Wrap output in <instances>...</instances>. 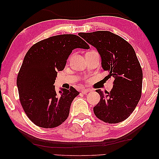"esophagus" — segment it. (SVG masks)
<instances>
[{
    "label": "esophagus",
    "mask_w": 159,
    "mask_h": 159,
    "mask_svg": "<svg viewBox=\"0 0 159 159\" xmlns=\"http://www.w3.org/2000/svg\"><path fill=\"white\" fill-rule=\"evenodd\" d=\"M80 92H81L82 93H83V94H87V93L89 92V90H88V89H85V88H82Z\"/></svg>",
    "instance_id": "1"
}]
</instances>
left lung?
Masks as SVG:
<instances>
[{
	"mask_svg": "<svg viewBox=\"0 0 159 159\" xmlns=\"http://www.w3.org/2000/svg\"><path fill=\"white\" fill-rule=\"evenodd\" d=\"M95 47L101 56L104 71L114 78L112 90H96L99 103L93 108L95 116L104 122L116 124L127 119L141 98L143 71L134 50L120 36L108 31L78 34Z\"/></svg>",
	"mask_w": 159,
	"mask_h": 159,
	"instance_id": "left-lung-1",
	"label": "left lung"
}]
</instances>
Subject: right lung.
<instances>
[{
	"label": "right lung",
	"instance_id": "obj_1",
	"mask_svg": "<svg viewBox=\"0 0 159 159\" xmlns=\"http://www.w3.org/2000/svg\"><path fill=\"white\" fill-rule=\"evenodd\" d=\"M88 48L76 34H59L40 40L26 53L17 75L19 101L24 111L34 125L54 128L68 118L71 103L80 94L73 87L56 92L58 71H62L75 48Z\"/></svg>",
	"mask_w": 159,
	"mask_h": 159
}]
</instances>
